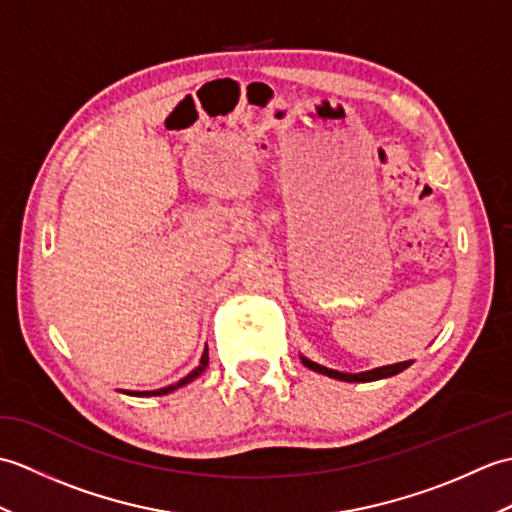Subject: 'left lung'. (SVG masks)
<instances>
[{"label": "left lung", "mask_w": 512, "mask_h": 512, "mask_svg": "<svg viewBox=\"0 0 512 512\" xmlns=\"http://www.w3.org/2000/svg\"><path fill=\"white\" fill-rule=\"evenodd\" d=\"M301 356V363L306 365L312 372H319L323 376H330L336 380H345V383H372V380H380V378H389V376H396L400 374L402 369H407L413 361H402V363H394V365H383V367H374V369H367V372H358V374H350V372H336V369L330 367H323L319 363L310 361L303 354Z\"/></svg>", "instance_id": "left-lung-1"}]
</instances>
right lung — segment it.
<instances>
[{"mask_svg":"<svg viewBox=\"0 0 512 512\" xmlns=\"http://www.w3.org/2000/svg\"><path fill=\"white\" fill-rule=\"evenodd\" d=\"M206 367H209V350H206V347H204L202 358H200V365L195 367V369H191V372H189L187 376H184V378H180L178 383L167 385V387H162V389H154V391H127V389H125V394H129V396H165V394H171V391H176V389H180V387H184V385L193 383V380L198 378Z\"/></svg>","mask_w":512,"mask_h":512,"instance_id":"add662e5","label":"right lung"}]
</instances>
